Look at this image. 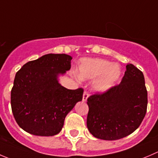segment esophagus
I'll return each mask as SVG.
<instances>
[{
	"mask_svg": "<svg viewBox=\"0 0 158 158\" xmlns=\"http://www.w3.org/2000/svg\"><path fill=\"white\" fill-rule=\"evenodd\" d=\"M88 97H89L88 92L84 91L83 96H82V101H83V102H85V101L87 100V99H88Z\"/></svg>",
	"mask_w": 158,
	"mask_h": 158,
	"instance_id": "1",
	"label": "esophagus"
}]
</instances>
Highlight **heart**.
Segmentation results:
<instances>
[{"label":"heart","instance_id":"obj_1","mask_svg":"<svg viewBox=\"0 0 158 158\" xmlns=\"http://www.w3.org/2000/svg\"><path fill=\"white\" fill-rule=\"evenodd\" d=\"M121 69L118 64L102 59H84L79 68L81 79H96L93 89L98 93H105L112 88L120 79Z\"/></svg>","mask_w":158,"mask_h":158}]
</instances>
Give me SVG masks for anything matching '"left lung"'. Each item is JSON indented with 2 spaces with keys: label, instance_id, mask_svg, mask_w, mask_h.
<instances>
[{
  "label": "left lung",
  "instance_id": "8db88e82",
  "mask_svg": "<svg viewBox=\"0 0 158 158\" xmlns=\"http://www.w3.org/2000/svg\"><path fill=\"white\" fill-rule=\"evenodd\" d=\"M119 85L87 99V127L98 139L119 140L135 131L148 107V91L140 69L128 63Z\"/></svg>",
  "mask_w": 158,
  "mask_h": 158
}]
</instances>
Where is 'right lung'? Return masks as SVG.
Segmentation results:
<instances>
[{
  "label": "right lung",
  "instance_id": "obj_1",
  "mask_svg": "<svg viewBox=\"0 0 158 158\" xmlns=\"http://www.w3.org/2000/svg\"><path fill=\"white\" fill-rule=\"evenodd\" d=\"M73 58L48 54L30 61L15 75L10 104L18 126L36 136H54L62 131L66 115L82 101L83 89L60 85L59 74L71 68Z\"/></svg>",
  "mask_w": 158,
  "mask_h": 158
}]
</instances>
